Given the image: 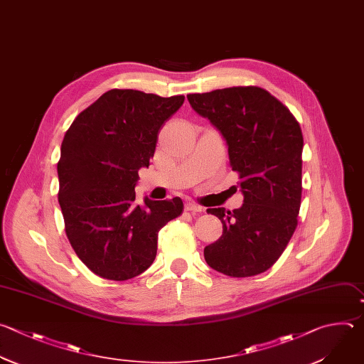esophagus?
I'll return each mask as SVG.
<instances>
[{"instance_id":"34e87169","label":"esophagus","mask_w":364,"mask_h":364,"mask_svg":"<svg viewBox=\"0 0 364 364\" xmlns=\"http://www.w3.org/2000/svg\"><path fill=\"white\" fill-rule=\"evenodd\" d=\"M184 210H186V211H190V213H193V214H196V213L203 211V207H200V205L196 204V203H186Z\"/></svg>"}]
</instances>
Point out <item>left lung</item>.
<instances>
[{
	"label": "left lung",
	"mask_w": 364,
	"mask_h": 364,
	"mask_svg": "<svg viewBox=\"0 0 364 364\" xmlns=\"http://www.w3.org/2000/svg\"><path fill=\"white\" fill-rule=\"evenodd\" d=\"M193 109L210 119L228 146L245 203L208 208L223 234L204 249L207 264L230 277L269 270L297 227L301 204L303 134L290 109L264 88L230 87L187 95Z\"/></svg>",
	"instance_id": "1"
}]
</instances>
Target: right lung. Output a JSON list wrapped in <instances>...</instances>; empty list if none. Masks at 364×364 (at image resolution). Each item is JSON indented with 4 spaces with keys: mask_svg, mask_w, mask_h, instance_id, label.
I'll use <instances>...</instances> for the list:
<instances>
[{
    "mask_svg": "<svg viewBox=\"0 0 364 364\" xmlns=\"http://www.w3.org/2000/svg\"><path fill=\"white\" fill-rule=\"evenodd\" d=\"M184 95L109 90L81 111L67 130L58 171L65 234L97 276L124 282L146 272L157 255L161 227L183 213V201L140 205L139 170L150 166L159 132Z\"/></svg>",
    "mask_w": 364,
    "mask_h": 364,
    "instance_id": "right-lung-1",
    "label": "right lung"
}]
</instances>
